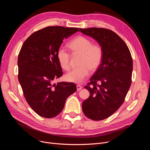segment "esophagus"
Returning a JSON list of instances; mask_svg holds the SVG:
<instances>
[{"mask_svg":"<svg viewBox=\"0 0 150 150\" xmlns=\"http://www.w3.org/2000/svg\"><path fill=\"white\" fill-rule=\"evenodd\" d=\"M76 88H77V90H78V91H80V90H81V89L83 88V87H82V86H81V85H80V84H77V85H76Z\"/></svg>","mask_w":150,"mask_h":150,"instance_id":"obj_1","label":"esophagus"}]
</instances>
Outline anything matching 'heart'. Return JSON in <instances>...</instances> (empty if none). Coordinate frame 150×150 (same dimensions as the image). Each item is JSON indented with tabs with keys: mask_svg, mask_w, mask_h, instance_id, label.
<instances>
[{
	"mask_svg": "<svg viewBox=\"0 0 150 150\" xmlns=\"http://www.w3.org/2000/svg\"><path fill=\"white\" fill-rule=\"evenodd\" d=\"M68 46L73 53L81 54L80 65L67 73L66 80L75 83H82L87 77L90 70H96L103 59V52L98 44H93L92 41L85 36L76 37L71 41ZM57 57L60 66L65 70L70 69V53L64 47H59Z\"/></svg>",
	"mask_w": 150,
	"mask_h": 150,
	"instance_id": "b5f03b06",
	"label": "heart"
}]
</instances>
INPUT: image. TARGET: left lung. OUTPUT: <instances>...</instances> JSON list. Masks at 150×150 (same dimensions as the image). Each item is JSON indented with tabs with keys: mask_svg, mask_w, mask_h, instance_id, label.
<instances>
[{
	"mask_svg": "<svg viewBox=\"0 0 150 150\" xmlns=\"http://www.w3.org/2000/svg\"><path fill=\"white\" fill-rule=\"evenodd\" d=\"M83 34L99 43L103 59L84 88L90 96L83 102L84 115L93 120H102L119 109L131 84L132 59L123 39L111 30L92 27L80 28Z\"/></svg>",
	"mask_w": 150,
	"mask_h": 150,
	"instance_id": "8db88e82",
	"label": "left lung"
}]
</instances>
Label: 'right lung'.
<instances>
[{
  "mask_svg": "<svg viewBox=\"0 0 150 150\" xmlns=\"http://www.w3.org/2000/svg\"><path fill=\"white\" fill-rule=\"evenodd\" d=\"M78 31V28L47 27L31 34L21 47L18 80L28 104L42 117L58 115L67 97L76 91L75 83L52 82L63 74L57 57L58 49L64 39Z\"/></svg>",
  "mask_w": 150,
  "mask_h": 150,
  "instance_id": "right-lung-1",
  "label": "right lung"
}]
</instances>
